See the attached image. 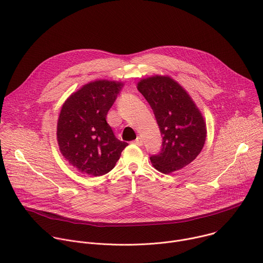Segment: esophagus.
I'll return each instance as SVG.
<instances>
[{
  "label": "esophagus",
  "mask_w": 263,
  "mask_h": 263,
  "mask_svg": "<svg viewBox=\"0 0 263 263\" xmlns=\"http://www.w3.org/2000/svg\"><path fill=\"white\" fill-rule=\"evenodd\" d=\"M134 143H135V144H137V145H142L143 140H142V138H141L140 136H138V137L134 140Z\"/></svg>",
  "instance_id": "esophagus-1"
}]
</instances>
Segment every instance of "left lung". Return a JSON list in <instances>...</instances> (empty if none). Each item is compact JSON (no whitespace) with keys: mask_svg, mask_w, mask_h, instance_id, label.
<instances>
[{"mask_svg":"<svg viewBox=\"0 0 263 263\" xmlns=\"http://www.w3.org/2000/svg\"><path fill=\"white\" fill-rule=\"evenodd\" d=\"M137 89L153 109L162 136L160 152L149 157L153 166L171 174L193 162L206 140V123L186 90L167 76L140 80Z\"/></svg>","mask_w":263,"mask_h":263,"instance_id":"left-lung-1","label":"left lung"}]
</instances>
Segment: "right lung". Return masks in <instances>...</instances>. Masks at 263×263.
Returning a JSON list of instances; mask_svg holds the SVG:
<instances>
[{
  "label": "right lung",
  "mask_w": 263,
  "mask_h": 263,
  "mask_svg": "<svg viewBox=\"0 0 263 263\" xmlns=\"http://www.w3.org/2000/svg\"><path fill=\"white\" fill-rule=\"evenodd\" d=\"M124 83L97 80L64 102L57 140L63 157L80 173L102 176L116 166L127 142L118 139L106 121Z\"/></svg>",
  "instance_id": "right-lung-1"
}]
</instances>
